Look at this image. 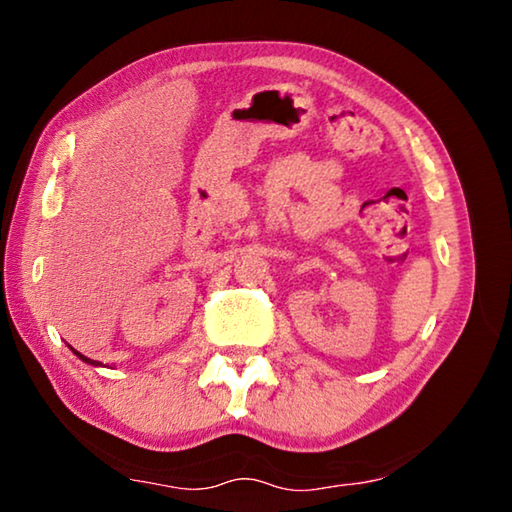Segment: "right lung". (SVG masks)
<instances>
[{
  "mask_svg": "<svg viewBox=\"0 0 512 512\" xmlns=\"http://www.w3.org/2000/svg\"><path fill=\"white\" fill-rule=\"evenodd\" d=\"M76 354H79V359H83L85 363H92V366H97V363H94L92 359H88V357H83V354H81V352H76Z\"/></svg>",
  "mask_w": 512,
  "mask_h": 512,
  "instance_id": "1",
  "label": "right lung"
}]
</instances>
